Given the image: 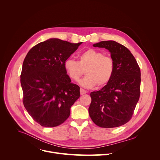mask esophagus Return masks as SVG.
Masks as SVG:
<instances>
[{
	"label": "esophagus",
	"instance_id": "1",
	"mask_svg": "<svg viewBox=\"0 0 160 160\" xmlns=\"http://www.w3.org/2000/svg\"><path fill=\"white\" fill-rule=\"evenodd\" d=\"M80 95H84V94L87 93V91H86V90H84V89H83L82 88H80Z\"/></svg>",
	"mask_w": 160,
	"mask_h": 160
}]
</instances>
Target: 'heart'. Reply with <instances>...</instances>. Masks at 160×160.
<instances>
[{
  "instance_id": "obj_1",
  "label": "heart",
  "mask_w": 160,
  "mask_h": 160,
  "mask_svg": "<svg viewBox=\"0 0 160 160\" xmlns=\"http://www.w3.org/2000/svg\"><path fill=\"white\" fill-rule=\"evenodd\" d=\"M78 62L68 58L63 66L68 77L74 82L79 80L85 71L86 77L80 83L86 88H94L97 85L101 88L110 82L115 71L113 59L94 48H88L78 56Z\"/></svg>"
}]
</instances>
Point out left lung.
Instances as JSON below:
<instances>
[{
  "mask_svg": "<svg viewBox=\"0 0 160 160\" xmlns=\"http://www.w3.org/2000/svg\"><path fill=\"white\" fill-rule=\"evenodd\" d=\"M93 47L109 50L115 71L108 84L91 93L89 116L100 127H121L131 119L140 97V68L130 50L115 41H100Z\"/></svg>",
  "mask_w": 160,
  "mask_h": 160,
  "instance_id": "8db88e82",
  "label": "left lung"
}]
</instances>
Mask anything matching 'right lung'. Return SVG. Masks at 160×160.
Segmentation results:
<instances>
[{"mask_svg": "<svg viewBox=\"0 0 160 160\" xmlns=\"http://www.w3.org/2000/svg\"><path fill=\"white\" fill-rule=\"evenodd\" d=\"M80 44L50 39L33 47L24 58L21 74L23 104L42 127L64 122L80 96V87L71 82L63 66Z\"/></svg>", "mask_w": 160, "mask_h": 160, "instance_id": "1", "label": "right lung"}]
</instances>
